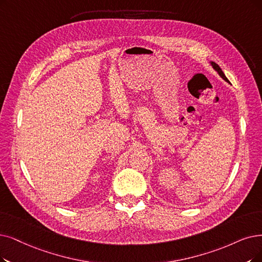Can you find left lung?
I'll return each mask as SVG.
<instances>
[{"label": "left lung", "mask_w": 262, "mask_h": 262, "mask_svg": "<svg viewBox=\"0 0 262 262\" xmlns=\"http://www.w3.org/2000/svg\"><path fill=\"white\" fill-rule=\"evenodd\" d=\"M211 64H212V67L214 68V70H215V71H217L218 74L222 76V78H224L226 81H229V80H228V78L226 77V75L224 74V72L222 71V69H221V68H219V66H218V64H216L215 62H211Z\"/></svg>", "instance_id": "8db88e82"}]
</instances>
